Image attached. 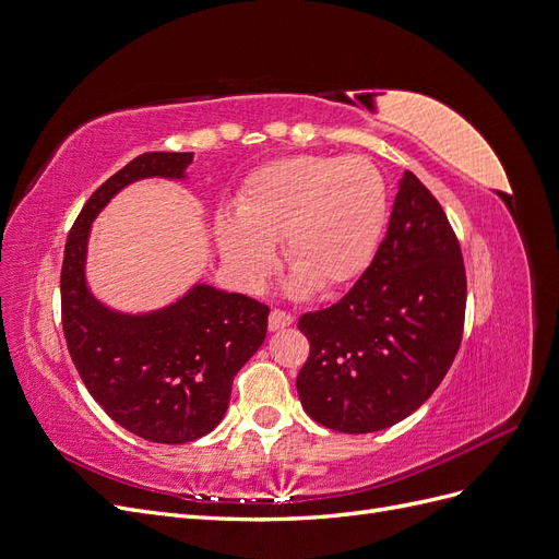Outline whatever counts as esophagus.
I'll list each match as a JSON object with an SVG mask.
<instances>
[{
    "label": "esophagus",
    "mask_w": 559,
    "mask_h": 559,
    "mask_svg": "<svg viewBox=\"0 0 559 559\" xmlns=\"http://www.w3.org/2000/svg\"><path fill=\"white\" fill-rule=\"evenodd\" d=\"M294 324V314L286 312V310H273L267 317V326L270 331H280V329H286Z\"/></svg>",
    "instance_id": "esophagus-1"
}]
</instances>
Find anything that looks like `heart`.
<instances>
[{"label": "heart", "instance_id": "1", "mask_svg": "<svg viewBox=\"0 0 559 559\" xmlns=\"http://www.w3.org/2000/svg\"><path fill=\"white\" fill-rule=\"evenodd\" d=\"M386 222V183L361 156H292L253 170L235 198V216L216 218L226 267L259 289L275 267L273 245L296 270L298 289L335 292L373 259Z\"/></svg>", "mask_w": 559, "mask_h": 559}]
</instances>
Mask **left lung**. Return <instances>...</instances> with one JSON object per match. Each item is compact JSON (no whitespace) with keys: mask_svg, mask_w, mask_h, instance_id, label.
I'll use <instances>...</instances> for the list:
<instances>
[{"mask_svg":"<svg viewBox=\"0 0 559 559\" xmlns=\"http://www.w3.org/2000/svg\"><path fill=\"white\" fill-rule=\"evenodd\" d=\"M464 312L460 240L441 202L405 173L364 275L331 308L298 319L310 341L296 378L302 408L343 433L396 425L445 378L462 345Z\"/></svg>","mask_w":559,"mask_h":559,"instance_id":"8db88e82","label":"left lung"}]
</instances>
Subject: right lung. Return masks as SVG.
<instances>
[{
	"mask_svg": "<svg viewBox=\"0 0 559 559\" xmlns=\"http://www.w3.org/2000/svg\"><path fill=\"white\" fill-rule=\"evenodd\" d=\"M193 154L148 151L88 198L67 235L60 308L67 349L91 396L130 433L151 443H191L222 421L233 378L267 331V306L210 284L148 314H123L95 300L86 284L93 218L123 186L183 179Z\"/></svg>",
	"mask_w": 559,
	"mask_h": 559,
	"instance_id": "1",
	"label": "right lung"
}]
</instances>
